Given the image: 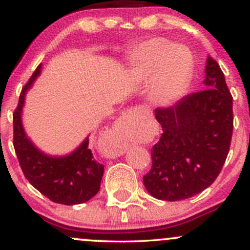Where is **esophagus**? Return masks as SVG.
<instances>
[{
    "label": "esophagus",
    "mask_w": 250,
    "mask_h": 250,
    "mask_svg": "<svg viewBox=\"0 0 250 250\" xmlns=\"http://www.w3.org/2000/svg\"><path fill=\"white\" fill-rule=\"evenodd\" d=\"M135 110H136V108L135 109H128L127 111H125V114H123L122 117H121V123L123 125H128L129 122H130L131 117H133V114H135ZM123 154V148L121 145H119V143L114 142L113 146H111L110 148V155L111 156H120V155Z\"/></svg>",
    "instance_id": "obj_1"
}]
</instances>
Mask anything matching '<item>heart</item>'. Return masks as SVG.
Masks as SVG:
<instances>
[{
	"label": "heart",
	"mask_w": 250,
	"mask_h": 250,
	"mask_svg": "<svg viewBox=\"0 0 250 250\" xmlns=\"http://www.w3.org/2000/svg\"><path fill=\"white\" fill-rule=\"evenodd\" d=\"M191 57L181 45H169L161 39H151L137 47L134 74L143 81L153 80L150 99L159 105L176 101L185 91L190 76Z\"/></svg>",
	"instance_id": "heart-1"
}]
</instances>
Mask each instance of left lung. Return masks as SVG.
I'll return each mask as SVG.
<instances>
[{"mask_svg": "<svg viewBox=\"0 0 250 250\" xmlns=\"http://www.w3.org/2000/svg\"><path fill=\"white\" fill-rule=\"evenodd\" d=\"M206 89L156 109L162 125L151 148L150 171L143 176L148 193L165 201L186 200L208 188L225 165L233 134V97L220 65L206 61Z\"/></svg>", "mask_w": 250, "mask_h": 250, "instance_id": "obj_1", "label": "left lung"}]
</instances>
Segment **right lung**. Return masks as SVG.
<instances>
[{"mask_svg":"<svg viewBox=\"0 0 250 250\" xmlns=\"http://www.w3.org/2000/svg\"><path fill=\"white\" fill-rule=\"evenodd\" d=\"M40 64L20 95L14 113V148L25 179L34 188L55 203L65 206L87 202L99 193L104 167L89 149V135L69 154L44 153L25 133L22 114L27 91L41 75Z\"/></svg>","mask_w":250,"mask_h":250,"instance_id":"obj_1","label":"right lung"}]
</instances>
